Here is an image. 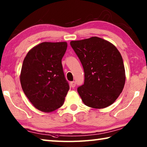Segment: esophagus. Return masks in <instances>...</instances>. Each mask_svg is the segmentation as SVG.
Instances as JSON below:
<instances>
[{"label":"esophagus","instance_id":"34e87169","mask_svg":"<svg viewBox=\"0 0 147 147\" xmlns=\"http://www.w3.org/2000/svg\"><path fill=\"white\" fill-rule=\"evenodd\" d=\"M70 86H71V88H74V87L76 86V82L74 81L71 82H70Z\"/></svg>","mask_w":147,"mask_h":147}]
</instances>
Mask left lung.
<instances>
[{
    "instance_id": "obj_1",
    "label": "left lung",
    "mask_w": 147,
    "mask_h": 147,
    "mask_svg": "<svg viewBox=\"0 0 147 147\" xmlns=\"http://www.w3.org/2000/svg\"><path fill=\"white\" fill-rule=\"evenodd\" d=\"M70 44L84 70V84L77 89L84 104L95 109L110 106L125 84L121 53L112 43L98 37L71 41Z\"/></svg>"
}]
</instances>
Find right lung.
I'll return each instance as SVG.
<instances>
[{"instance_id":"obj_1","label":"right lung","mask_w":147,"mask_h":147,"mask_svg":"<svg viewBox=\"0 0 147 147\" xmlns=\"http://www.w3.org/2000/svg\"><path fill=\"white\" fill-rule=\"evenodd\" d=\"M67 47V42H43L30 50L23 60L22 89L35 108L43 112L60 108L69 89L61 64Z\"/></svg>"}]
</instances>
